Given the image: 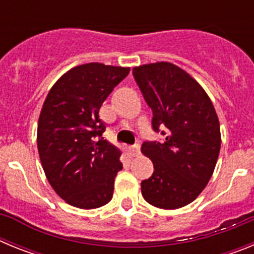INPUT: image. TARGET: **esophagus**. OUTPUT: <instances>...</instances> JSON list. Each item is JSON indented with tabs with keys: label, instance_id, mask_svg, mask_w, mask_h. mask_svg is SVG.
I'll list each match as a JSON object with an SVG mask.
<instances>
[{
	"label": "esophagus",
	"instance_id": "34e87169",
	"mask_svg": "<svg viewBox=\"0 0 254 254\" xmlns=\"http://www.w3.org/2000/svg\"><path fill=\"white\" fill-rule=\"evenodd\" d=\"M129 154H131L132 156H137V155L140 154V145H134V146L129 147Z\"/></svg>",
	"mask_w": 254,
	"mask_h": 254
}]
</instances>
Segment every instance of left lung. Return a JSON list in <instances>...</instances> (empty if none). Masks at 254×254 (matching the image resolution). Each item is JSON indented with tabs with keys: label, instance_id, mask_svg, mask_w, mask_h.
<instances>
[{
	"label": "left lung",
	"instance_id": "left-lung-1",
	"mask_svg": "<svg viewBox=\"0 0 254 254\" xmlns=\"http://www.w3.org/2000/svg\"><path fill=\"white\" fill-rule=\"evenodd\" d=\"M133 77L151 108L152 128L167 134L164 142H143L141 151L154 173L141 182L150 205L164 210L187 206L207 186L221 146L220 123L203 87L170 62L133 67Z\"/></svg>",
	"mask_w": 254,
	"mask_h": 254
}]
</instances>
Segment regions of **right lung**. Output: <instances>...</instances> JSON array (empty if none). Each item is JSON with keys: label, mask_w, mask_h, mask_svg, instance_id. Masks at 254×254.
Returning <instances> with one entry per match:
<instances>
[{"label": "right lung", "mask_w": 254, "mask_h": 254, "mask_svg": "<svg viewBox=\"0 0 254 254\" xmlns=\"http://www.w3.org/2000/svg\"><path fill=\"white\" fill-rule=\"evenodd\" d=\"M129 67L91 62L68 69L52 86L38 121V151L46 177L68 205L98 208L113 197L121 150L103 137L99 109Z\"/></svg>", "instance_id": "add662e5"}]
</instances>
